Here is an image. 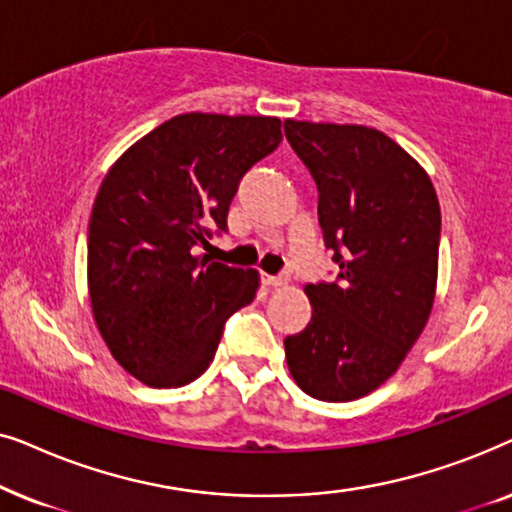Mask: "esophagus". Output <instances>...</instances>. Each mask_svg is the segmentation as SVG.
Segmentation results:
<instances>
[{
	"label": "esophagus",
	"mask_w": 512,
	"mask_h": 512,
	"mask_svg": "<svg viewBox=\"0 0 512 512\" xmlns=\"http://www.w3.org/2000/svg\"><path fill=\"white\" fill-rule=\"evenodd\" d=\"M261 279H263V284H268V286H286L289 284V275H261Z\"/></svg>",
	"instance_id": "obj_1"
}]
</instances>
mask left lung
<instances>
[{"label": "left lung", "mask_w": 512, "mask_h": 512, "mask_svg": "<svg viewBox=\"0 0 512 512\" xmlns=\"http://www.w3.org/2000/svg\"><path fill=\"white\" fill-rule=\"evenodd\" d=\"M319 191V226L338 277L307 284L312 319L286 335L305 394L345 403L387 382L431 314L440 207L426 172L366 125L284 121Z\"/></svg>", "instance_id": "obj_1"}]
</instances>
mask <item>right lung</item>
I'll return each instance as SVG.
<instances>
[{
    "label": "right lung",
    "instance_id": "obj_1",
    "mask_svg": "<svg viewBox=\"0 0 512 512\" xmlns=\"http://www.w3.org/2000/svg\"><path fill=\"white\" fill-rule=\"evenodd\" d=\"M270 116H174L118 158L88 226L90 305L114 359L139 382L174 389L212 363L228 317L258 272L200 249L228 230L244 174L282 142Z\"/></svg>",
    "mask_w": 512,
    "mask_h": 512
}]
</instances>
